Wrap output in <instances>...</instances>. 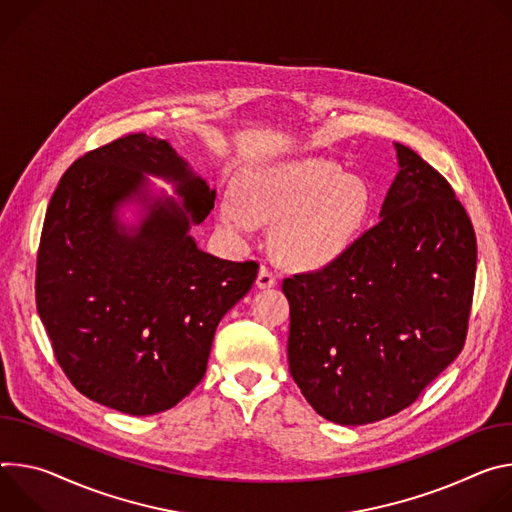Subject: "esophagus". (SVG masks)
Wrapping results in <instances>:
<instances>
[{
  "label": "esophagus",
  "instance_id": "1",
  "mask_svg": "<svg viewBox=\"0 0 512 512\" xmlns=\"http://www.w3.org/2000/svg\"><path fill=\"white\" fill-rule=\"evenodd\" d=\"M274 285H276V276H274L266 266H262V268L258 270L256 287H258V289H272Z\"/></svg>",
  "mask_w": 512,
  "mask_h": 512
}]
</instances>
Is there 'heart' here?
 Returning a JSON list of instances; mask_svg holds the SVG:
<instances>
[{
	"mask_svg": "<svg viewBox=\"0 0 512 512\" xmlns=\"http://www.w3.org/2000/svg\"><path fill=\"white\" fill-rule=\"evenodd\" d=\"M234 199L221 211L227 230L278 221L274 246L297 270H321L342 258L370 207L368 187L321 158L252 164L238 175Z\"/></svg>",
	"mask_w": 512,
	"mask_h": 512,
	"instance_id": "1",
	"label": "heart"
}]
</instances>
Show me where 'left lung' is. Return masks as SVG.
Returning a JSON list of instances; mask_svg holds the SVG:
<instances>
[{
  "label": "left lung",
  "mask_w": 512,
  "mask_h": 512,
  "mask_svg": "<svg viewBox=\"0 0 512 512\" xmlns=\"http://www.w3.org/2000/svg\"><path fill=\"white\" fill-rule=\"evenodd\" d=\"M380 221L335 264L282 282L289 370L327 421L366 425L417 401L466 342L472 221L437 170L396 144Z\"/></svg>",
  "instance_id": "obj_1"
}]
</instances>
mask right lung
Segmentation results:
<instances>
[{
	"label": "right lung",
	"mask_w": 512,
	"mask_h": 512,
	"mask_svg": "<svg viewBox=\"0 0 512 512\" xmlns=\"http://www.w3.org/2000/svg\"><path fill=\"white\" fill-rule=\"evenodd\" d=\"M148 176L174 185L154 194ZM134 204L137 221L121 213ZM215 189L166 140L130 134L87 152L46 209L36 307L52 350L87 399L128 415L173 409L203 380L221 317L256 262L203 252L191 227Z\"/></svg>",
	"instance_id": "add662e5"
}]
</instances>
